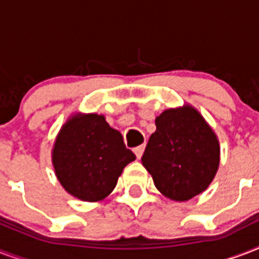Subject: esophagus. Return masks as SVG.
I'll return each mask as SVG.
<instances>
[{"instance_id":"obj_1","label":"esophagus","mask_w":259,"mask_h":259,"mask_svg":"<svg viewBox=\"0 0 259 259\" xmlns=\"http://www.w3.org/2000/svg\"><path fill=\"white\" fill-rule=\"evenodd\" d=\"M134 153H136V156H137V158L140 160V158L142 157V153H144V150H145V145H140L137 146V148H134Z\"/></svg>"}]
</instances>
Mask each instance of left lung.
<instances>
[{
  "label": "left lung",
  "mask_w": 259,
  "mask_h": 259,
  "mask_svg": "<svg viewBox=\"0 0 259 259\" xmlns=\"http://www.w3.org/2000/svg\"><path fill=\"white\" fill-rule=\"evenodd\" d=\"M221 148L217 134L195 107L168 109L156 118L141 161L156 188L187 201L208 188L217 175Z\"/></svg>",
  "instance_id": "obj_1"
}]
</instances>
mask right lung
Returning <instances> with one entry per match:
<instances>
[{
    "label": "right lung",
    "instance_id": "obj_1",
    "mask_svg": "<svg viewBox=\"0 0 259 259\" xmlns=\"http://www.w3.org/2000/svg\"><path fill=\"white\" fill-rule=\"evenodd\" d=\"M134 160L122 134L98 114H74L68 118L52 149L58 180L67 192L83 201L109 196L123 168Z\"/></svg>",
    "mask_w": 259,
    "mask_h": 259
}]
</instances>
